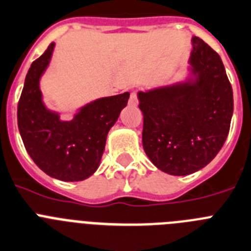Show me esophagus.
I'll use <instances>...</instances> for the list:
<instances>
[{"label":"esophagus","mask_w":251,"mask_h":251,"mask_svg":"<svg viewBox=\"0 0 251 251\" xmlns=\"http://www.w3.org/2000/svg\"><path fill=\"white\" fill-rule=\"evenodd\" d=\"M128 103L131 104V106H136L138 104V93L132 92L130 95V100H128Z\"/></svg>","instance_id":"obj_1"}]
</instances>
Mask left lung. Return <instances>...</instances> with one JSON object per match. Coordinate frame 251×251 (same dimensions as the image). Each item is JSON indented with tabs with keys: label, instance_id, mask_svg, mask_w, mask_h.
Returning a JSON list of instances; mask_svg holds the SVG:
<instances>
[{
	"label": "left lung",
	"instance_id": "1",
	"mask_svg": "<svg viewBox=\"0 0 251 251\" xmlns=\"http://www.w3.org/2000/svg\"><path fill=\"white\" fill-rule=\"evenodd\" d=\"M192 45L186 80L138 93L144 150L152 164L172 176L195 173L217 155L234 111L220 55L197 36Z\"/></svg>",
	"mask_w": 251,
	"mask_h": 251
}]
</instances>
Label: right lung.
Instances as JSON below:
<instances>
[{
	"mask_svg": "<svg viewBox=\"0 0 251 251\" xmlns=\"http://www.w3.org/2000/svg\"><path fill=\"white\" fill-rule=\"evenodd\" d=\"M55 44L32 62L17 104V125L26 151L41 171L64 182L91 177L101 163L106 139L130 93L102 97L84 104L71 121L43 102L40 78L49 65Z\"/></svg>",
	"mask_w": 251,
	"mask_h": 251,
	"instance_id": "add662e5",
	"label": "right lung"
}]
</instances>
